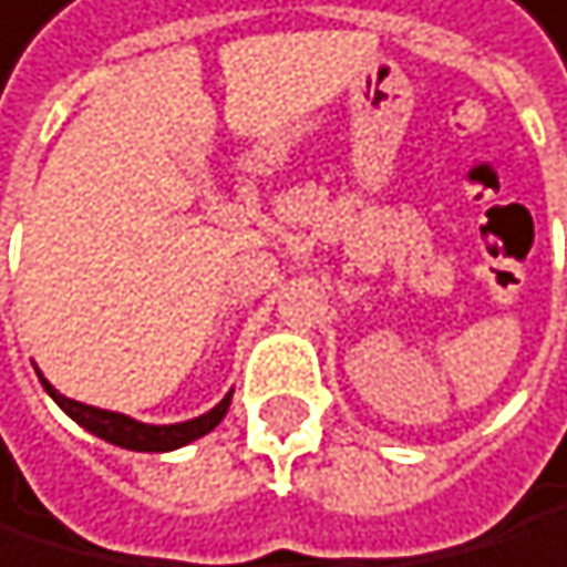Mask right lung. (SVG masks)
I'll list each match as a JSON object with an SVG mask.
<instances>
[{
	"instance_id": "1",
	"label": "right lung",
	"mask_w": 567,
	"mask_h": 567,
	"mask_svg": "<svg viewBox=\"0 0 567 567\" xmlns=\"http://www.w3.org/2000/svg\"><path fill=\"white\" fill-rule=\"evenodd\" d=\"M41 384H44V391L58 402V409H61L64 415H72L85 433H93V436H100V440H106V443H113V446L141 450V454H165V450H179V446H186V443H193V440L207 436V433L217 426V422L225 419V412H228V405H231V391H228L210 412H204V415H197V419L173 422V426H152V422H137V419L121 415V412L96 409V405H82V402H75V398L54 391V388L44 381V374H41Z\"/></svg>"
}]
</instances>
